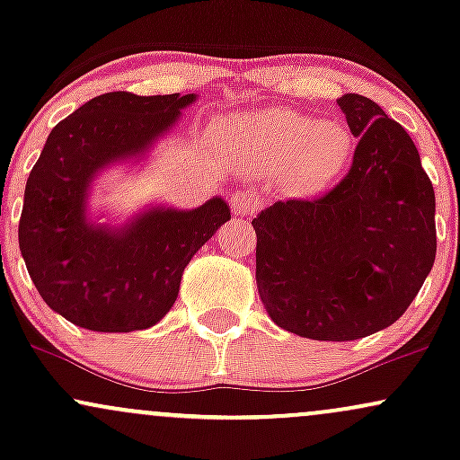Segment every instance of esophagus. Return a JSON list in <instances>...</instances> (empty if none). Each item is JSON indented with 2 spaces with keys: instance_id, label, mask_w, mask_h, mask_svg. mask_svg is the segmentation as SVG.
<instances>
[{
  "instance_id": "34e87169",
  "label": "esophagus",
  "mask_w": 460,
  "mask_h": 460,
  "mask_svg": "<svg viewBox=\"0 0 460 460\" xmlns=\"http://www.w3.org/2000/svg\"><path fill=\"white\" fill-rule=\"evenodd\" d=\"M257 208H260V203H257V199L252 197V194L235 192L234 197H231V209H234L235 216H242V218L255 214Z\"/></svg>"
}]
</instances>
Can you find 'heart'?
Wrapping results in <instances>:
<instances>
[{
  "instance_id": "b5f03b06",
  "label": "heart",
  "mask_w": 460,
  "mask_h": 460,
  "mask_svg": "<svg viewBox=\"0 0 460 460\" xmlns=\"http://www.w3.org/2000/svg\"><path fill=\"white\" fill-rule=\"evenodd\" d=\"M226 140L260 171H289L300 190L329 186L352 160V136L344 125L285 108L242 116Z\"/></svg>"
}]
</instances>
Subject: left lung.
<instances>
[{
    "label": "left lung",
    "mask_w": 460,
    "mask_h": 460,
    "mask_svg": "<svg viewBox=\"0 0 460 460\" xmlns=\"http://www.w3.org/2000/svg\"><path fill=\"white\" fill-rule=\"evenodd\" d=\"M337 105L358 138L348 175L318 200H277L252 218L263 307L318 341L392 326L437 252L435 190L415 142L372 99L350 93Z\"/></svg>",
    "instance_id": "8db88e82"
}]
</instances>
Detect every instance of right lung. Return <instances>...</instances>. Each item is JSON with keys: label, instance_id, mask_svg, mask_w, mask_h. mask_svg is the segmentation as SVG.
<instances>
[{"label": "right lung", "instance_id": "1", "mask_svg": "<svg viewBox=\"0 0 460 460\" xmlns=\"http://www.w3.org/2000/svg\"><path fill=\"white\" fill-rule=\"evenodd\" d=\"M197 94L108 93L56 125L25 183L19 248L36 289L82 329L155 326L175 305L186 266L231 220L223 197L194 209L146 203L128 218L94 208L112 168H145Z\"/></svg>", "mask_w": 460, "mask_h": 460}]
</instances>
